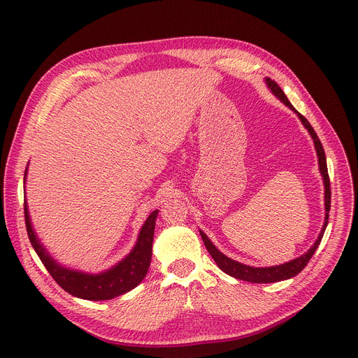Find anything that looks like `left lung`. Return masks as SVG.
<instances>
[{
    "mask_svg": "<svg viewBox=\"0 0 358 358\" xmlns=\"http://www.w3.org/2000/svg\"><path fill=\"white\" fill-rule=\"evenodd\" d=\"M266 85L268 87L271 89V92L277 96L282 103H285L291 110H294V112L298 115V117L301 119L302 124L306 126V129H308L311 137L314 139V145H315V149H317V155H318V163H320V171L322 173V178H324V186H325V222H324V227L321 229V234L318 236V239L315 241V243L311 246V250L304 254L302 257L296 258V259H292L287 264H282V265H277V266H269V268H254V266H248V265H243V264H239L228 257H225L224 254L219 252L213 243L209 241V238L202 232H201V236L203 239V243L206 246L208 252L210 254V257L213 258V261L216 262V265L221 268L224 272H227L228 275H231V277L234 278H238V280H242V281H248V282H257V284H268V282H278V281H284V280H288V278H292L295 277L296 273H299L302 269H304L307 266V264L310 262V259L313 258L315 250L318 248V245L322 239V235H324V231L327 228V224H328V213H329V208H331V187H329V176H328V169H327V159H325V153H324V148L318 139V136L315 133V130L313 129V126L308 123V120L302 116L301 113H298L296 110L294 108V106L289 103V100L287 99L285 93L282 92V89L277 85V81L271 80L269 77L266 78Z\"/></svg>",
    "mask_w": 358,
    "mask_h": 358,
    "instance_id": "1",
    "label": "left lung"
}]
</instances>
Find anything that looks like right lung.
<instances>
[{
	"label": "right lung",
	"instance_id": "1",
	"mask_svg": "<svg viewBox=\"0 0 358 358\" xmlns=\"http://www.w3.org/2000/svg\"><path fill=\"white\" fill-rule=\"evenodd\" d=\"M25 175H27V169L24 172V176ZM24 216H25L27 234H29L30 242L33 245L34 251L37 252L38 258L41 259L43 265L50 272L52 280L56 281L64 291H67L74 296L90 299V301L112 299L139 285L145 278V275L148 273L150 259H152V243H153L155 221L157 216V210H153L146 219V222L141 229L139 239H137L133 251L115 268L108 269L100 275H89L83 272L70 271V269L62 268L59 264L54 262V259L50 258V255L44 251L43 245L34 235L25 201H24Z\"/></svg>",
	"mask_w": 358,
	"mask_h": 358
}]
</instances>
